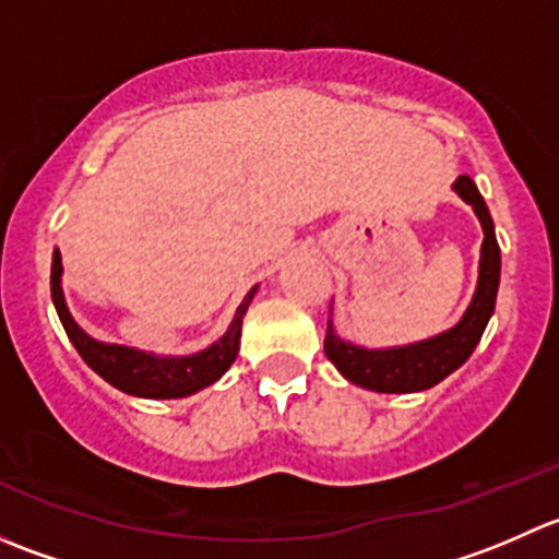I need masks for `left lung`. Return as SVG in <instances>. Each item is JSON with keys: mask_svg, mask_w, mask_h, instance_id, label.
I'll return each mask as SVG.
<instances>
[{"mask_svg": "<svg viewBox=\"0 0 559 559\" xmlns=\"http://www.w3.org/2000/svg\"><path fill=\"white\" fill-rule=\"evenodd\" d=\"M452 189L456 191V197H462V202L473 207L484 229L481 257H478V281L471 306L465 308L462 319L454 326H449V330L438 332V335L427 337V341L389 348H365L352 341H343L330 319L326 321L324 354L335 365L337 373L352 381V384L386 394L425 392V389L441 384L456 368H462L473 354V348L478 346V341H481L484 330H487L489 319L495 313V300H498L500 246L498 238H495V224L492 216H489V207L484 197L478 194L476 183L467 175H460L452 183Z\"/></svg>", "mask_w": 559, "mask_h": 559, "instance_id": "obj_1", "label": "left lung"}]
</instances>
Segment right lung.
<instances>
[{"mask_svg":"<svg viewBox=\"0 0 559 559\" xmlns=\"http://www.w3.org/2000/svg\"><path fill=\"white\" fill-rule=\"evenodd\" d=\"M61 253L59 248L53 251V264H50V297H53L56 313H59L61 326H64L67 337L83 362L103 376L110 386L121 389V392L132 394V397H148V400H178L189 397V394L200 392V389L216 384L229 365L235 362L240 352V330H243V316L251 306L253 295L259 286H251V292L243 297V302L235 311L233 324L227 326L216 343L194 354H183V357H162L154 352H140L132 346H118V343H103L97 337L88 335L75 319H72L70 308H67L64 289H61Z\"/></svg>","mask_w":559,"mask_h":559,"instance_id":"obj_1","label":"right lung"}]
</instances>
